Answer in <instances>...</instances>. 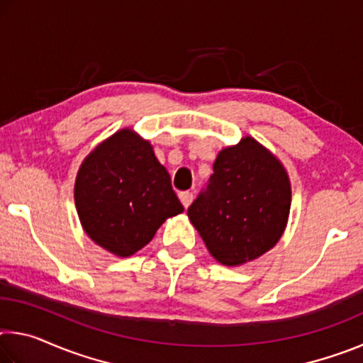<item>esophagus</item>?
<instances>
[{"label":"esophagus","mask_w":363,"mask_h":363,"mask_svg":"<svg viewBox=\"0 0 363 363\" xmlns=\"http://www.w3.org/2000/svg\"><path fill=\"white\" fill-rule=\"evenodd\" d=\"M179 200H181V203L184 205V208H189V205L192 203V200H194V194L192 192H181Z\"/></svg>","instance_id":"obj_1"}]
</instances>
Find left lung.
Returning <instances> with one entry per match:
<instances>
[{
  "label": "left lung",
  "instance_id": "obj_1",
  "mask_svg": "<svg viewBox=\"0 0 363 363\" xmlns=\"http://www.w3.org/2000/svg\"><path fill=\"white\" fill-rule=\"evenodd\" d=\"M291 186L277 157L253 138L218 153L206 189L189 206L190 223L224 266H242L280 240Z\"/></svg>",
  "mask_w": 363,
  "mask_h": 363
}]
</instances>
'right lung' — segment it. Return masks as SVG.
I'll use <instances>...</instances> for the list:
<instances>
[{"label":"right lung","instance_id":"add662e5","mask_svg":"<svg viewBox=\"0 0 363 363\" xmlns=\"http://www.w3.org/2000/svg\"><path fill=\"white\" fill-rule=\"evenodd\" d=\"M75 205L91 240L120 257L144 248L164 220L184 211L150 143L131 130L115 133L84 158Z\"/></svg>","mask_w":363,"mask_h":363}]
</instances>
